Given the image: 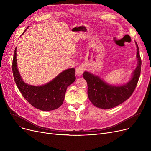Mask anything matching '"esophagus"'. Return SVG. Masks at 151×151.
Returning <instances> with one entry per match:
<instances>
[{"label":"esophagus","instance_id":"obj_1","mask_svg":"<svg viewBox=\"0 0 151 151\" xmlns=\"http://www.w3.org/2000/svg\"><path fill=\"white\" fill-rule=\"evenodd\" d=\"M84 67L83 65H80V66H79L78 67H77L76 68V70H75L76 75H78V76L82 75L83 71H84Z\"/></svg>","mask_w":151,"mask_h":151}]
</instances>
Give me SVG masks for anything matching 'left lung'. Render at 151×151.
Listing matches in <instances>:
<instances>
[{
	"label": "left lung",
	"instance_id": "8db88e82",
	"mask_svg": "<svg viewBox=\"0 0 151 151\" xmlns=\"http://www.w3.org/2000/svg\"><path fill=\"white\" fill-rule=\"evenodd\" d=\"M137 46V66L132 73L130 80L125 84L116 86L104 81L97 75L84 71L83 77L88 83V95L92 104L101 109H110L127 100L135 89L141 73V59Z\"/></svg>",
	"mask_w": 151,
	"mask_h": 151
}]
</instances>
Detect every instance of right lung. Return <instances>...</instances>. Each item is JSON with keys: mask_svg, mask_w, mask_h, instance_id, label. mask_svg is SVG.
<instances>
[{"mask_svg": "<svg viewBox=\"0 0 151 151\" xmlns=\"http://www.w3.org/2000/svg\"><path fill=\"white\" fill-rule=\"evenodd\" d=\"M12 70L14 81L22 96L30 105L42 111H51L60 107L64 100L67 87L76 80L75 68H71L62 71L45 84L37 86L26 83L18 69L17 47L14 52Z\"/></svg>", "mask_w": 151, "mask_h": 151, "instance_id": "obj_1", "label": "right lung"}]
</instances>
